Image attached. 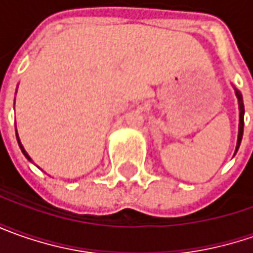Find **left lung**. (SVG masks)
Returning <instances> with one entry per match:
<instances>
[{
  "mask_svg": "<svg viewBox=\"0 0 253 253\" xmlns=\"http://www.w3.org/2000/svg\"><path fill=\"white\" fill-rule=\"evenodd\" d=\"M235 90V95L238 98V107H239V125H238V139H237V148H235V153L238 152L239 145H241V141H242V135H244V114H245V108H244V100H242V94L237 90ZM234 153V155H235Z\"/></svg>",
  "mask_w": 253,
  "mask_h": 253,
  "instance_id": "left-lung-1",
  "label": "left lung"
}]
</instances>
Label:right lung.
I'll list each match as a JSON object with an SVG mask.
<instances>
[{
    "label": "right lung",
    "instance_id": "obj_1",
    "mask_svg": "<svg viewBox=\"0 0 253 253\" xmlns=\"http://www.w3.org/2000/svg\"><path fill=\"white\" fill-rule=\"evenodd\" d=\"M16 139H18V145H19V148H21V151H22V153H24V156L28 159L29 162H32V159H31V156L28 155V152L25 151V148L22 146V143H21V141H19V136H18V132H16ZM34 163V162H32Z\"/></svg>",
    "mask_w": 253,
    "mask_h": 253
}]
</instances>
